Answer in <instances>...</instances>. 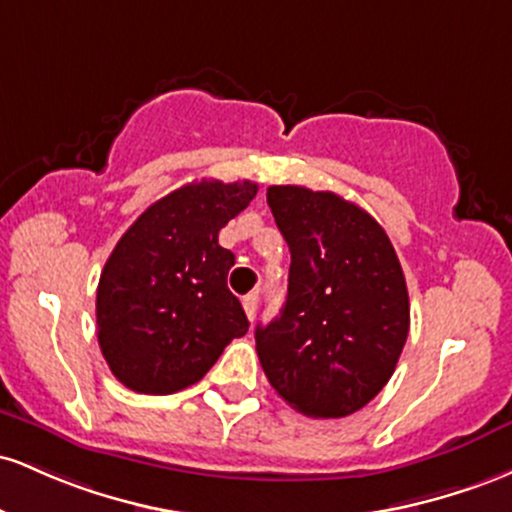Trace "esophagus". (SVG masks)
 I'll list each match as a JSON object with an SVG mask.
<instances>
[{"label":"esophagus","instance_id":"esophagus-1","mask_svg":"<svg viewBox=\"0 0 512 512\" xmlns=\"http://www.w3.org/2000/svg\"><path fill=\"white\" fill-rule=\"evenodd\" d=\"M241 304H244V312H246V317H249V321H254L256 312H258V297L256 295H246L244 300H241Z\"/></svg>","mask_w":512,"mask_h":512}]
</instances>
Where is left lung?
<instances>
[{
    "instance_id": "8db88e82",
    "label": "left lung",
    "mask_w": 512,
    "mask_h": 512,
    "mask_svg": "<svg viewBox=\"0 0 512 512\" xmlns=\"http://www.w3.org/2000/svg\"><path fill=\"white\" fill-rule=\"evenodd\" d=\"M268 205L290 246L280 317L256 326L271 387L312 418L360 411L394 375L409 336V290L387 232L331 191L271 186Z\"/></svg>"
}]
</instances>
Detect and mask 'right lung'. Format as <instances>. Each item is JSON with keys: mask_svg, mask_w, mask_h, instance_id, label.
Returning a JSON list of instances; mask_svg holds the SVG:
<instances>
[{"mask_svg": "<svg viewBox=\"0 0 512 512\" xmlns=\"http://www.w3.org/2000/svg\"><path fill=\"white\" fill-rule=\"evenodd\" d=\"M256 191L251 181L186 183L149 205L108 256L96 290L99 346L132 392L191 387L249 331L227 287L234 254L217 237Z\"/></svg>", "mask_w": 512, "mask_h": 512, "instance_id": "right-lung-1", "label": "right lung"}]
</instances>
